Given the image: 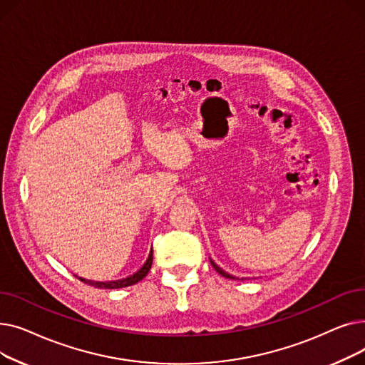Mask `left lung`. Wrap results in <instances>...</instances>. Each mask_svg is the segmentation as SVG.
<instances>
[{"instance_id":"1","label":"left lung","mask_w":365,"mask_h":365,"mask_svg":"<svg viewBox=\"0 0 365 365\" xmlns=\"http://www.w3.org/2000/svg\"><path fill=\"white\" fill-rule=\"evenodd\" d=\"M210 263H212V266L215 267V269H216V272H219L222 277H225V278H229V279H238V277H234V275H231V274H227V272H225L223 269H222V267H219L212 259H210ZM241 279H245V278H241Z\"/></svg>"}]
</instances>
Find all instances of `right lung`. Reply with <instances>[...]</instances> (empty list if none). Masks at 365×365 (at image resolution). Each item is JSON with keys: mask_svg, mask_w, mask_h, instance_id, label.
<instances>
[{"mask_svg": "<svg viewBox=\"0 0 365 365\" xmlns=\"http://www.w3.org/2000/svg\"><path fill=\"white\" fill-rule=\"evenodd\" d=\"M153 252L150 248L149 252V256L146 259V262L142 264L140 269H138L136 272H134L133 275H128L125 278H121V279H115V281H91V279H86V278H81L80 279L86 284H90L93 287H96V289H106V290H113V289H124V287H130L133 284H136L139 281H142L148 272L150 271V266H152V259H153Z\"/></svg>", "mask_w": 365, "mask_h": 365, "instance_id": "obj_1", "label": "right lung"}]
</instances>
